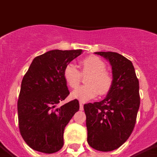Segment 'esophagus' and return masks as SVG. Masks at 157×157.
Returning a JSON list of instances; mask_svg holds the SVG:
<instances>
[{
    "instance_id": "34e87169",
    "label": "esophagus",
    "mask_w": 157,
    "mask_h": 157,
    "mask_svg": "<svg viewBox=\"0 0 157 157\" xmlns=\"http://www.w3.org/2000/svg\"><path fill=\"white\" fill-rule=\"evenodd\" d=\"M83 109H84V104L82 102H80V110L82 111Z\"/></svg>"
}]
</instances>
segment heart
<instances>
[{
    "label": "heart",
    "mask_w": 157,
    "mask_h": 157,
    "mask_svg": "<svg viewBox=\"0 0 157 157\" xmlns=\"http://www.w3.org/2000/svg\"><path fill=\"white\" fill-rule=\"evenodd\" d=\"M82 72L89 74L85 83L86 85L79 87L72 92V98L85 102L93 99L100 93L104 96L109 93L113 85L111 75L105 70L106 65L103 60L97 56H91L81 61ZM64 81L71 88L78 86L81 81V72L73 63H69L63 71Z\"/></svg>",
    "instance_id": "b5f03b06"
}]
</instances>
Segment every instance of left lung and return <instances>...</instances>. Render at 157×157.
<instances>
[{
    "label": "left lung",
    "mask_w": 157,
    "mask_h": 157,
    "mask_svg": "<svg viewBox=\"0 0 157 157\" xmlns=\"http://www.w3.org/2000/svg\"><path fill=\"white\" fill-rule=\"evenodd\" d=\"M112 66L113 85L103 101L84 105L88 143L94 149L109 152L128 139L140 107L139 81L128 59L113 52H96Z\"/></svg>",
    "instance_id": "1"
}]
</instances>
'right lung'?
<instances>
[{"instance_id": "add662e5", "label": "right lung", "mask_w": 157, "mask_h": 157, "mask_svg": "<svg viewBox=\"0 0 157 157\" xmlns=\"http://www.w3.org/2000/svg\"><path fill=\"white\" fill-rule=\"evenodd\" d=\"M82 50L54 49L33 59L24 76L17 102L18 121L24 140L33 150L58 152L64 130L80 109L77 100L57 107L69 94L63 71Z\"/></svg>"}]
</instances>
